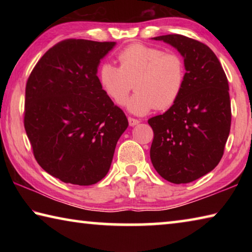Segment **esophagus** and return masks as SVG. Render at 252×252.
<instances>
[{
	"mask_svg": "<svg viewBox=\"0 0 252 252\" xmlns=\"http://www.w3.org/2000/svg\"><path fill=\"white\" fill-rule=\"evenodd\" d=\"M127 121H129V125L131 126H136V125H138V123L140 122L139 120H138V119H134V118H129V119H127Z\"/></svg>",
	"mask_w": 252,
	"mask_h": 252,
	"instance_id": "esophagus-1",
	"label": "esophagus"
}]
</instances>
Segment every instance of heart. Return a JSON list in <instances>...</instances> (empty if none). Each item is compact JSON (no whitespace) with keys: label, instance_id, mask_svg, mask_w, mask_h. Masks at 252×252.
I'll list each match as a JSON object with an SVG mask.
<instances>
[{"label":"heart","instance_id":"obj_1","mask_svg":"<svg viewBox=\"0 0 252 252\" xmlns=\"http://www.w3.org/2000/svg\"><path fill=\"white\" fill-rule=\"evenodd\" d=\"M118 61L119 67L105 62L97 73L102 90L113 103H125L133 87L136 93L126 106L139 116L153 109H169L180 97L186 65L178 53L158 46L131 44L118 54Z\"/></svg>","mask_w":252,"mask_h":252}]
</instances>
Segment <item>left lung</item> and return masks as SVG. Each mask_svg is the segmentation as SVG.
I'll list each match as a JSON object with an SVG mask.
<instances>
[{"label":"left lung","instance_id":"left-lung-1","mask_svg":"<svg viewBox=\"0 0 252 252\" xmlns=\"http://www.w3.org/2000/svg\"><path fill=\"white\" fill-rule=\"evenodd\" d=\"M155 40L181 53L186 81L176 103L148 120L155 134L151 162L167 181L189 183L215 169L223 156L231 126L228 79L218 58L202 42L181 34Z\"/></svg>","mask_w":252,"mask_h":252}]
</instances>
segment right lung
<instances>
[{
    "label": "right lung",
    "mask_w": 252,
    "mask_h": 252,
    "mask_svg": "<svg viewBox=\"0 0 252 252\" xmlns=\"http://www.w3.org/2000/svg\"><path fill=\"white\" fill-rule=\"evenodd\" d=\"M114 45L63 40L46 51L28 79L24 127L34 158L65 183L91 186L102 180L129 126L96 75L100 60Z\"/></svg>",
    "instance_id": "1"
}]
</instances>
